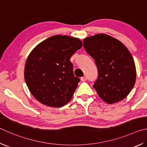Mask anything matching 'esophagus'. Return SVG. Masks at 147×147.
<instances>
[{
  "label": "esophagus",
  "mask_w": 147,
  "mask_h": 147,
  "mask_svg": "<svg viewBox=\"0 0 147 147\" xmlns=\"http://www.w3.org/2000/svg\"><path fill=\"white\" fill-rule=\"evenodd\" d=\"M81 80H82V81H83V82L86 81L87 80V77L83 76V77H82V78H81Z\"/></svg>",
  "instance_id": "esophagus-1"
}]
</instances>
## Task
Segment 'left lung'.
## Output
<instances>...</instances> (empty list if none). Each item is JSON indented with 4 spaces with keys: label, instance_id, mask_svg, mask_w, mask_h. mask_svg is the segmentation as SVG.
<instances>
[{
    "label": "left lung",
    "instance_id": "8db88e82",
    "mask_svg": "<svg viewBox=\"0 0 147 147\" xmlns=\"http://www.w3.org/2000/svg\"><path fill=\"white\" fill-rule=\"evenodd\" d=\"M84 49L94 58L98 76L93 85L98 94L107 103L122 100L135 84L134 61L121 42L105 34L85 38Z\"/></svg>",
    "mask_w": 147,
    "mask_h": 147
}]
</instances>
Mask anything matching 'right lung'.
<instances>
[{"mask_svg":"<svg viewBox=\"0 0 147 147\" xmlns=\"http://www.w3.org/2000/svg\"><path fill=\"white\" fill-rule=\"evenodd\" d=\"M82 47L78 38L55 35L34 48L26 60L24 78L37 100L53 107L71 100L80 79L74 76L70 58Z\"/></svg>","mask_w":147,"mask_h":147,"instance_id":"obj_1","label":"right lung"}]
</instances>
